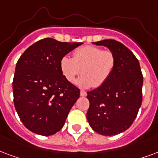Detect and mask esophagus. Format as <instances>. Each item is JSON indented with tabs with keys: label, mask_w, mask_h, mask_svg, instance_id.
<instances>
[{
	"label": "esophagus",
	"mask_w": 158,
	"mask_h": 158,
	"mask_svg": "<svg viewBox=\"0 0 158 158\" xmlns=\"http://www.w3.org/2000/svg\"><path fill=\"white\" fill-rule=\"evenodd\" d=\"M87 95V93L84 90H81L80 91V96H83V97H85Z\"/></svg>",
	"instance_id": "obj_1"
}]
</instances>
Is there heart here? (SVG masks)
<instances>
[{
  "mask_svg": "<svg viewBox=\"0 0 158 158\" xmlns=\"http://www.w3.org/2000/svg\"><path fill=\"white\" fill-rule=\"evenodd\" d=\"M115 58L108 50L94 46L79 48L73 58L64 56L60 60V69L69 82H73L76 75H82L75 81L80 88H98L109 79L115 69Z\"/></svg>",
  "mask_w": 158,
  "mask_h": 158,
  "instance_id": "heart-1",
  "label": "heart"
}]
</instances>
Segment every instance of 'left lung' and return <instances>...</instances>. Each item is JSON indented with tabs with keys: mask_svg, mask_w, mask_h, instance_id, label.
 Segmentation results:
<instances>
[{
	"mask_svg": "<svg viewBox=\"0 0 158 158\" xmlns=\"http://www.w3.org/2000/svg\"><path fill=\"white\" fill-rule=\"evenodd\" d=\"M94 45L105 46L114 54L115 69L105 84L87 92V120L100 135H115L129 128L142 102L143 77L137 58L118 41L106 39Z\"/></svg>",
	"mask_w": 158,
	"mask_h": 158,
	"instance_id": "obj_1",
	"label": "left lung"
}]
</instances>
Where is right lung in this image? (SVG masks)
Wrapping results in <instances>:
<instances>
[{
	"instance_id": "right-lung-1",
	"label": "right lung",
	"mask_w": 158,
	"mask_h": 158,
	"mask_svg": "<svg viewBox=\"0 0 158 158\" xmlns=\"http://www.w3.org/2000/svg\"><path fill=\"white\" fill-rule=\"evenodd\" d=\"M82 44L44 38L18 59L12 83L14 106L31 132L51 135L64 127L80 90L63 75L60 60Z\"/></svg>"
}]
</instances>
